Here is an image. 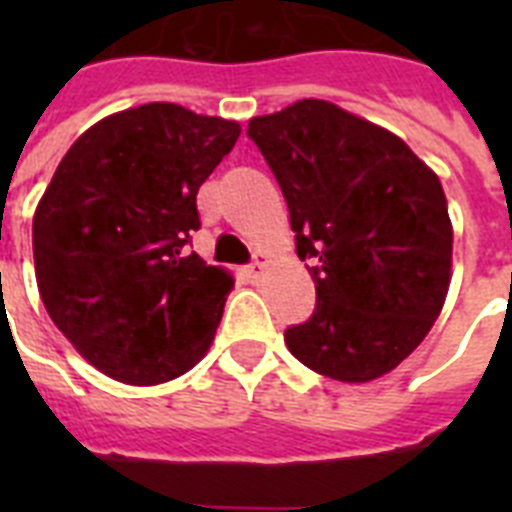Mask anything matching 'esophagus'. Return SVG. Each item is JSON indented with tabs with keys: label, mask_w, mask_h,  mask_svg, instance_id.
I'll use <instances>...</instances> for the list:
<instances>
[{
	"label": "esophagus",
	"mask_w": 512,
	"mask_h": 512,
	"mask_svg": "<svg viewBox=\"0 0 512 512\" xmlns=\"http://www.w3.org/2000/svg\"><path fill=\"white\" fill-rule=\"evenodd\" d=\"M265 268H268V255H265V252H257L255 260H252V265H249V268H247L249 281H257V279H260V276H263Z\"/></svg>",
	"instance_id": "1"
}]
</instances>
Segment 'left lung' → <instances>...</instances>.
<instances>
[{
    "instance_id": "obj_1",
    "label": "left lung",
    "mask_w": 512,
    "mask_h": 512,
    "mask_svg": "<svg viewBox=\"0 0 512 512\" xmlns=\"http://www.w3.org/2000/svg\"><path fill=\"white\" fill-rule=\"evenodd\" d=\"M247 135L287 199L316 311L284 342L340 382L393 372L438 319L452 281L441 180L404 140L329 100L249 119Z\"/></svg>"
}]
</instances>
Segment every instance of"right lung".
I'll use <instances>...</instances> for the list:
<instances>
[{
	"instance_id": "add662e5",
	"label": "right lung",
	"mask_w": 512,
	"mask_h": 512,
	"mask_svg": "<svg viewBox=\"0 0 512 512\" xmlns=\"http://www.w3.org/2000/svg\"><path fill=\"white\" fill-rule=\"evenodd\" d=\"M239 135V122L175 103L127 108L76 138L36 204L44 308L108 377L175 380L215 340L233 276L183 247L196 193Z\"/></svg>"
}]
</instances>
